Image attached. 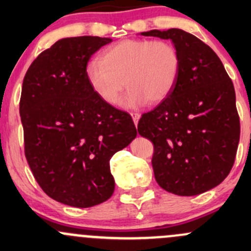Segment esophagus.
Listing matches in <instances>:
<instances>
[{
	"instance_id": "34e87169",
	"label": "esophagus",
	"mask_w": 251,
	"mask_h": 251,
	"mask_svg": "<svg viewBox=\"0 0 251 251\" xmlns=\"http://www.w3.org/2000/svg\"><path fill=\"white\" fill-rule=\"evenodd\" d=\"M131 116H132V119H133V123H135V125L137 126V124H138V120H140V114L138 113H131Z\"/></svg>"
}]
</instances>
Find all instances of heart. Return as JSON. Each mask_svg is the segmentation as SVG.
Returning a JSON list of instances; mask_svg holds the SVG:
<instances>
[{
	"mask_svg": "<svg viewBox=\"0 0 251 251\" xmlns=\"http://www.w3.org/2000/svg\"><path fill=\"white\" fill-rule=\"evenodd\" d=\"M181 72L178 50L166 40L128 39L107 47L100 59L86 67L93 92L108 104H115L124 87L130 88L123 105L137 108L148 102L165 100L176 86Z\"/></svg>",
	"mask_w": 251,
	"mask_h": 251,
	"instance_id": "heart-1",
	"label": "heart"
}]
</instances>
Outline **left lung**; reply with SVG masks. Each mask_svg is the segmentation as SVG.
Returning a JSON list of instances; mask_svg holds the SVG:
<instances>
[{
  "instance_id": "left-lung-1",
  "label": "left lung",
  "mask_w": 251,
  "mask_h": 251,
  "mask_svg": "<svg viewBox=\"0 0 251 251\" xmlns=\"http://www.w3.org/2000/svg\"><path fill=\"white\" fill-rule=\"evenodd\" d=\"M141 35L171 40L181 55L174 91L137 126L154 144V176L177 196L204 193L221 183L234 164L240 124L233 82L216 53L194 35L181 29Z\"/></svg>"
}]
</instances>
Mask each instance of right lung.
<instances>
[{"label": "right lung", "instance_id": "obj_1", "mask_svg": "<svg viewBox=\"0 0 251 251\" xmlns=\"http://www.w3.org/2000/svg\"><path fill=\"white\" fill-rule=\"evenodd\" d=\"M111 39L67 37L40 53L24 76L19 113L27 164L54 201L90 207L115 183L110 158L137 136L132 118L103 102L88 83L91 55Z\"/></svg>", "mask_w": 251, "mask_h": 251}]
</instances>
